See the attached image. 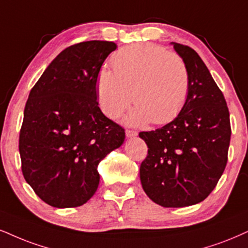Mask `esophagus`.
<instances>
[{
  "instance_id": "esophagus-1",
  "label": "esophagus",
  "mask_w": 248,
  "mask_h": 248,
  "mask_svg": "<svg viewBox=\"0 0 248 248\" xmlns=\"http://www.w3.org/2000/svg\"><path fill=\"white\" fill-rule=\"evenodd\" d=\"M125 134H126L127 138H132V137H136L137 134H138V132H137V131H133V130H126Z\"/></svg>"
}]
</instances>
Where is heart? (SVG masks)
Returning <instances> with one entry per match:
<instances>
[{"label":"heart","instance_id":"1","mask_svg":"<svg viewBox=\"0 0 248 248\" xmlns=\"http://www.w3.org/2000/svg\"><path fill=\"white\" fill-rule=\"evenodd\" d=\"M111 69L97 75L96 91L103 114L116 118L131 102L132 125H162L172 121L187 100L189 71L182 56L153 44H134L112 55Z\"/></svg>","mask_w":248,"mask_h":248}]
</instances>
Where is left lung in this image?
<instances>
[{
	"label": "left lung",
	"mask_w": 248,
	"mask_h": 248,
	"mask_svg": "<svg viewBox=\"0 0 248 248\" xmlns=\"http://www.w3.org/2000/svg\"><path fill=\"white\" fill-rule=\"evenodd\" d=\"M189 71V92L172 122L140 132L148 154L140 166L145 193L168 208L203 201L227 167L231 138L230 114L222 91L197 51L172 42Z\"/></svg>",
	"instance_id": "left-lung-1"
}]
</instances>
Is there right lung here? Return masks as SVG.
Segmentation results:
<instances>
[{"instance_id":"right-lung-1","label":"right lung","mask_w":248,"mask_h":248,"mask_svg":"<svg viewBox=\"0 0 248 248\" xmlns=\"http://www.w3.org/2000/svg\"><path fill=\"white\" fill-rule=\"evenodd\" d=\"M116 48L100 40L70 46L30 92L19 134L21 171L49 206L86 203L99 186V163L124 142L125 130L96 100L97 75Z\"/></svg>"}]
</instances>
